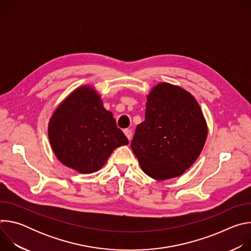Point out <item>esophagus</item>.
<instances>
[{
  "instance_id": "obj_1",
  "label": "esophagus",
  "mask_w": 251,
  "mask_h": 251,
  "mask_svg": "<svg viewBox=\"0 0 251 251\" xmlns=\"http://www.w3.org/2000/svg\"><path fill=\"white\" fill-rule=\"evenodd\" d=\"M124 133H125L126 137L128 138V140L130 141L131 138H132V131H131L130 129H125V130H124Z\"/></svg>"
}]
</instances>
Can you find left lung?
<instances>
[{
    "mask_svg": "<svg viewBox=\"0 0 251 251\" xmlns=\"http://www.w3.org/2000/svg\"><path fill=\"white\" fill-rule=\"evenodd\" d=\"M207 131L194 95L161 82L147 95L145 121L137 126L131 148L143 172L165 181L182 176L196 162Z\"/></svg>",
    "mask_w": 251,
    "mask_h": 251,
    "instance_id": "left-lung-1",
    "label": "left lung"
}]
</instances>
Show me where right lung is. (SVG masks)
<instances>
[{
  "label": "right lung",
  "mask_w": 251,
  "mask_h": 251,
  "mask_svg": "<svg viewBox=\"0 0 251 251\" xmlns=\"http://www.w3.org/2000/svg\"><path fill=\"white\" fill-rule=\"evenodd\" d=\"M48 134L59 162L81 174L97 172L117 147L129 143L91 85L77 87L58 104Z\"/></svg>",
  "instance_id": "obj_1"
}]
</instances>
